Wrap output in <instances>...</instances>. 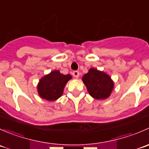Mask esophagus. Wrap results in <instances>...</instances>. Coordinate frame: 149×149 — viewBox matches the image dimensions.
Listing matches in <instances>:
<instances>
[{
    "instance_id": "obj_1",
    "label": "esophagus",
    "mask_w": 149,
    "mask_h": 149,
    "mask_svg": "<svg viewBox=\"0 0 149 149\" xmlns=\"http://www.w3.org/2000/svg\"><path fill=\"white\" fill-rule=\"evenodd\" d=\"M73 76L76 79H78L79 77V72L77 71V70H75V71L73 72Z\"/></svg>"
}]
</instances>
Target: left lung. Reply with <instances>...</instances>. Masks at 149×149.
I'll use <instances>...</instances> for the list:
<instances>
[{
    "label": "left lung",
    "instance_id": "left-lung-1",
    "mask_svg": "<svg viewBox=\"0 0 149 149\" xmlns=\"http://www.w3.org/2000/svg\"><path fill=\"white\" fill-rule=\"evenodd\" d=\"M84 84L90 95L97 100H104L109 97L113 89V81L104 72L95 68L89 69L83 76Z\"/></svg>",
    "mask_w": 149,
    "mask_h": 149
}]
</instances>
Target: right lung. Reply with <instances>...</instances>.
I'll return each mask as SVG.
<instances>
[{"label": "right lung", "instance_id": "add662e5", "mask_svg": "<svg viewBox=\"0 0 149 149\" xmlns=\"http://www.w3.org/2000/svg\"><path fill=\"white\" fill-rule=\"evenodd\" d=\"M70 79V75L61 74L59 70H53L42 78L39 82V95L48 101L58 100L63 94L64 87Z\"/></svg>", "mask_w": 149, "mask_h": 149}]
</instances>
